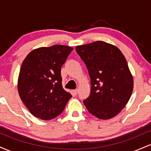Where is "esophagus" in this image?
Returning a JSON list of instances; mask_svg holds the SVG:
<instances>
[{
  "instance_id": "obj_1",
  "label": "esophagus",
  "mask_w": 151,
  "mask_h": 151,
  "mask_svg": "<svg viewBox=\"0 0 151 151\" xmlns=\"http://www.w3.org/2000/svg\"><path fill=\"white\" fill-rule=\"evenodd\" d=\"M77 92H78V90L77 89L73 90V91H72V93H73L74 95H77Z\"/></svg>"
}]
</instances>
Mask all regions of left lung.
<instances>
[{
  "label": "left lung",
  "mask_w": 151,
  "mask_h": 151,
  "mask_svg": "<svg viewBox=\"0 0 151 151\" xmlns=\"http://www.w3.org/2000/svg\"><path fill=\"white\" fill-rule=\"evenodd\" d=\"M91 78V91L84 104L99 119L116 116L129 101L133 79L125 57L113 45L96 41L76 47Z\"/></svg>",
  "instance_id": "8db88e82"
}]
</instances>
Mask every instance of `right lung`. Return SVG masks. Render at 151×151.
<instances>
[{"mask_svg": "<svg viewBox=\"0 0 151 151\" xmlns=\"http://www.w3.org/2000/svg\"><path fill=\"white\" fill-rule=\"evenodd\" d=\"M73 47L56 45L40 47L27 55L19 73L18 90L34 116L55 119L63 111L70 93L62 88L61 67Z\"/></svg>", "mask_w": 151, "mask_h": 151, "instance_id": "1", "label": "right lung"}]
</instances>
